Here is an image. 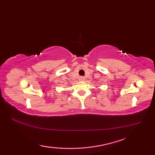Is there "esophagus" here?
I'll use <instances>...</instances> for the list:
<instances>
[{"label":"esophagus","instance_id":"obj_1","mask_svg":"<svg viewBox=\"0 0 155 155\" xmlns=\"http://www.w3.org/2000/svg\"><path fill=\"white\" fill-rule=\"evenodd\" d=\"M79 79H80V81H84V77H81Z\"/></svg>","mask_w":155,"mask_h":155}]
</instances>
